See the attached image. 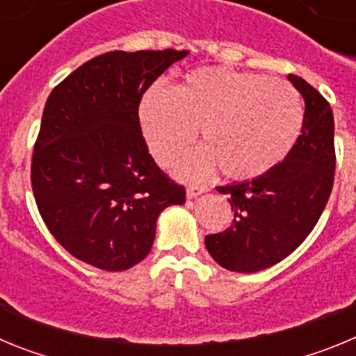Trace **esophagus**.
<instances>
[{"mask_svg":"<svg viewBox=\"0 0 356 356\" xmlns=\"http://www.w3.org/2000/svg\"><path fill=\"white\" fill-rule=\"evenodd\" d=\"M207 191H209V187H207V185H197V184L188 185V187H187V197H191V200H193V197L200 196V194L207 193Z\"/></svg>","mask_w":356,"mask_h":356,"instance_id":"34e87169","label":"esophagus"}]
</instances>
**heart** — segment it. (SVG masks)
Listing matches in <instances>:
<instances>
[{"label": "heart", "mask_w": 356, "mask_h": 356, "mask_svg": "<svg viewBox=\"0 0 356 356\" xmlns=\"http://www.w3.org/2000/svg\"><path fill=\"white\" fill-rule=\"evenodd\" d=\"M139 119L151 155L171 165L194 143L205 147L184 163L187 175L213 168L232 180H254L284 162L303 134L305 108L289 81L257 72L203 67L175 90L151 87Z\"/></svg>", "instance_id": "obj_1"}]
</instances>
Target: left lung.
Masks as SVG:
<instances>
[{
  "label": "left lung",
  "mask_w": 356,
  "mask_h": 356,
  "mask_svg": "<svg viewBox=\"0 0 356 356\" xmlns=\"http://www.w3.org/2000/svg\"><path fill=\"white\" fill-rule=\"evenodd\" d=\"M289 80L305 99V127L291 155L266 176L217 188L229 194L234 222L207 235L212 259L228 271H262L308 237L332 194L335 176L332 106L301 76Z\"/></svg>",
  "instance_id": "8db88e82"
}]
</instances>
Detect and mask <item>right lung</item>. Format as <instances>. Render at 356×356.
Wrapping results in <instances>:
<instances>
[{
  "mask_svg": "<svg viewBox=\"0 0 356 356\" xmlns=\"http://www.w3.org/2000/svg\"><path fill=\"white\" fill-rule=\"evenodd\" d=\"M188 51H110L72 71L49 94L31 155L42 221L72 257L124 271L146 259L156 219L185 187L147 151L143 94Z\"/></svg>",
  "mask_w": 356,
  "mask_h": 356,
  "instance_id": "1",
  "label": "right lung"
}]
</instances>
